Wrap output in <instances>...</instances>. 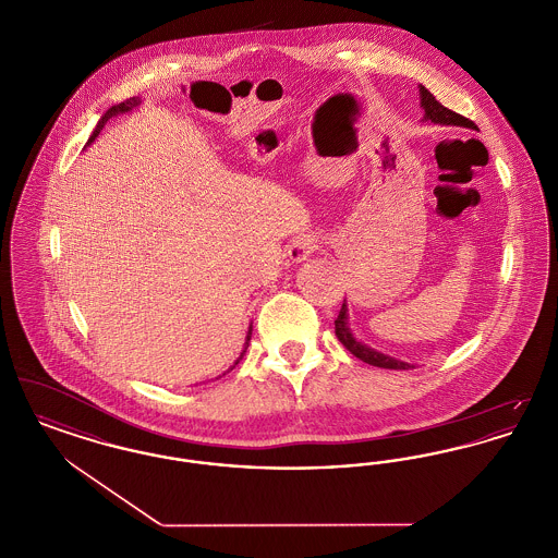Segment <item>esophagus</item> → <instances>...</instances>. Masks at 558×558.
Wrapping results in <instances>:
<instances>
[{
	"label": "esophagus",
	"mask_w": 558,
	"mask_h": 558,
	"mask_svg": "<svg viewBox=\"0 0 558 558\" xmlns=\"http://www.w3.org/2000/svg\"><path fill=\"white\" fill-rule=\"evenodd\" d=\"M319 240L314 234H303L299 239H294L289 246V257L294 264H301L305 259H310L314 255V251H318Z\"/></svg>",
	"instance_id": "1"
}]
</instances>
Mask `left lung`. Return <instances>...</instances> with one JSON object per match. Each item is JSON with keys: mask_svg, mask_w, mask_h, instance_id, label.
<instances>
[{"mask_svg": "<svg viewBox=\"0 0 558 558\" xmlns=\"http://www.w3.org/2000/svg\"><path fill=\"white\" fill-rule=\"evenodd\" d=\"M421 107L425 108V121L430 123H441V125H460V128H471L475 130V123L458 112H453L450 108L444 107L439 100H435V96L426 89L425 85H421ZM335 332L337 339L345 345L347 351H351L357 360L371 364V366H378V368H389V371H410L414 368L408 362H399L396 357H389L385 353H378L371 347L360 343L353 332L347 326V305L343 303L339 316L335 319Z\"/></svg>", "mask_w": 558, "mask_h": 558, "instance_id": "8db88e82", "label": "left lung"}]
</instances>
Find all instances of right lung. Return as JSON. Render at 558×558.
I'll list each match as a JSON object with an SVG mask.
<instances>
[{"mask_svg":"<svg viewBox=\"0 0 558 558\" xmlns=\"http://www.w3.org/2000/svg\"><path fill=\"white\" fill-rule=\"evenodd\" d=\"M140 102H142L140 98H128V100H123L121 105H114V107L108 108L107 112L102 114V119L98 121V125H96V130H94V133L89 135L87 144H92V142H94V140L98 137V133H100V130H102V128L107 125L108 119H112L114 114H121V112H130V110H133V108L140 107ZM248 341H251V328H248V335H246V341H244V349H242V353H240V357L239 360H236V364H239L240 360H242V355H244V351H246V347H248ZM236 364H234V366H236ZM234 366H232V368H234ZM232 368H230V371H232Z\"/></svg>","mask_w":558,"mask_h":558,"instance_id":"1","label":"right lung"}]
</instances>
